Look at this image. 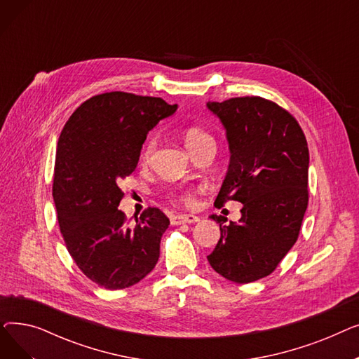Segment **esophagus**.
I'll return each instance as SVG.
<instances>
[{
    "mask_svg": "<svg viewBox=\"0 0 359 359\" xmlns=\"http://www.w3.org/2000/svg\"><path fill=\"white\" fill-rule=\"evenodd\" d=\"M199 221V217L194 215V214H179V215H175L172 218V224L173 225H180V224H194V222H198Z\"/></svg>",
    "mask_w": 359,
    "mask_h": 359,
    "instance_id": "esophagus-1",
    "label": "esophagus"
}]
</instances>
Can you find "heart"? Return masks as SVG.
I'll list each match as a JSON object with an SVG mask.
<instances>
[{
  "label": "heart",
  "instance_id": "heart-1",
  "mask_svg": "<svg viewBox=\"0 0 359 359\" xmlns=\"http://www.w3.org/2000/svg\"><path fill=\"white\" fill-rule=\"evenodd\" d=\"M183 138H184V144L187 147V149L191 151V154L196 153L198 149L203 148L205 145L208 144H215L212 135L210 134V132H206L205 129L199 128V126H189L186 128L184 132H183ZM156 149V138H149L145 145L142 147V151H141V161L142 163H148L151 156H153ZM179 199L182 201H191V195L189 194H182L177 196Z\"/></svg>",
  "mask_w": 359,
  "mask_h": 359
}]
</instances>
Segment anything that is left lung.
I'll return each instance as SVG.
<instances>
[{
	"label": "left lung",
	"instance_id": "left-lung-1",
	"mask_svg": "<svg viewBox=\"0 0 359 359\" xmlns=\"http://www.w3.org/2000/svg\"><path fill=\"white\" fill-rule=\"evenodd\" d=\"M227 132L230 164L215 199L243 203L238 222L211 215L221 237L208 256L225 279L249 284L271 275L295 244L309 203V147L297 119L257 96L206 103Z\"/></svg>",
	"mask_w": 359,
	"mask_h": 359
}]
</instances>
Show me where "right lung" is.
Wrapping results in <instances>:
<instances>
[{"mask_svg": "<svg viewBox=\"0 0 359 359\" xmlns=\"http://www.w3.org/2000/svg\"><path fill=\"white\" fill-rule=\"evenodd\" d=\"M176 109L161 97L103 93L77 107L61 132L52 186L60 230L74 262L99 287L128 288L157 265L170 221L148 206L130 225L118 210L119 186L137 168L148 132Z\"/></svg>", "mask_w": 359, "mask_h": 359, "instance_id": "right-lung-1", "label": "right lung"}]
</instances>
